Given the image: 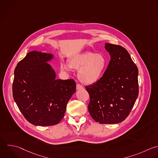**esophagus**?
I'll use <instances>...</instances> for the list:
<instances>
[{"label":"esophagus","instance_id":"34e87169","mask_svg":"<svg viewBox=\"0 0 158 158\" xmlns=\"http://www.w3.org/2000/svg\"><path fill=\"white\" fill-rule=\"evenodd\" d=\"M83 89V86L81 85H80V84H77V89L80 90V89Z\"/></svg>","mask_w":158,"mask_h":158}]
</instances>
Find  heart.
Listing matches in <instances>:
<instances>
[{
  "label": "heart",
  "mask_w": 158,
  "mask_h": 158,
  "mask_svg": "<svg viewBox=\"0 0 158 158\" xmlns=\"http://www.w3.org/2000/svg\"><path fill=\"white\" fill-rule=\"evenodd\" d=\"M107 65V60L103 55L86 52L73 57L69 64L63 63V67L67 71H70L72 68L78 70L79 80L83 83L91 85L101 78Z\"/></svg>",
  "instance_id": "b5f03b06"
}]
</instances>
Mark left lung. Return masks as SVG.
Wrapping results in <instances>:
<instances>
[{"mask_svg": "<svg viewBox=\"0 0 158 158\" xmlns=\"http://www.w3.org/2000/svg\"><path fill=\"white\" fill-rule=\"evenodd\" d=\"M105 49L110 60L102 77L86 86L88 108L96 122L114 124L128 117L138 98V70L124 48L106 43Z\"/></svg>", "mask_w": 158, "mask_h": 158, "instance_id": "obj_1", "label": "left lung"}]
</instances>
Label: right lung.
I'll use <instances>...</instances> for the list:
<instances>
[{"label": "right lung", "mask_w": 158, "mask_h": 158, "mask_svg": "<svg viewBox=\"0 0 158 158\" xmlns=\"http://www.w3.org/2000/svg\"><path fill=\"white\" fill-rule=\"evenodd\" d=\"M52 54L33 51L19 62L15 69L12 86L14 99L25 118L38 126L59 123L67 102L75 93L73 79H56L48 63Z\"/></svg>", "instance_id": "right-lung-1"}]
</instances>
